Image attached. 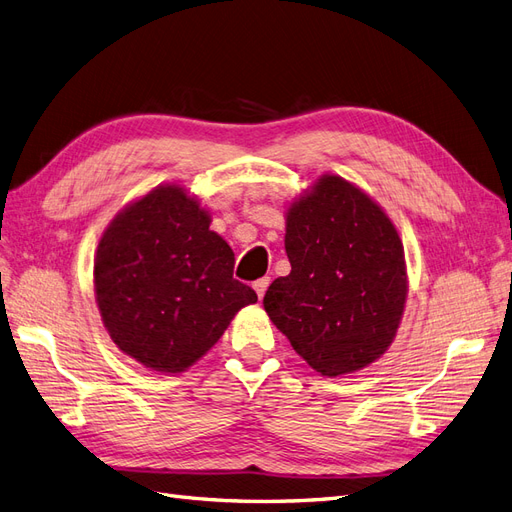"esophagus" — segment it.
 Listing matches in <instances>:
<instances>
[{
	"label": "esophagus",
	"mask_w": 512,
	"mask_h": 512,
	"mask_svg": "<svg viewBox=\"0 0 512 512\" xmlns=\"http://www.w3.org/2000/svg\"><path fill=\"white\" fill-rule=\"evenodd\" d=\"M269 284H271L269 277H260V280H256V282H254V290H256V294H258V299L265 297V292H267Z\"/></svg>",
	"instance_id": "34e87169"
}]
</instances>
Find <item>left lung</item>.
Here are the masks:
<instances>
[{"label":"left lung","mask_w":512,"mask_h":512,"mask_svg":"<svg viewBox=\"0 0 512 512\" xmlns=\"http://www.w3.org/2000/svg\"><path fill=\"white\" fill-rule=\"evenodd\" d=\"M290 273L265 294L269 318L322 376L352 374L391 346L408 277L393 222L365 192L324 175L286 215Z\"/></svg>","instance_id":"8db88e82"}]
</instances>
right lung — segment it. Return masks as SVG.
<instances>
[{
  "mask_svg": "<svg viewBox=\"0 0 512 512\" xmlns=\"http://www.w3.org/2000/svg\"><path fill=\"white\" fill-rule=\"evenodd\" d=\"M177 185L123 209L100 239L94 284L106 331L145 367L179 374L196 363L256 292L232 277L235 254Z\"/></svg>",
  "mask_w": 512,
  "mask_h": 512,
  "instance_id": "right-lung-1",
  "label": "right lung"
}]
</instances>
